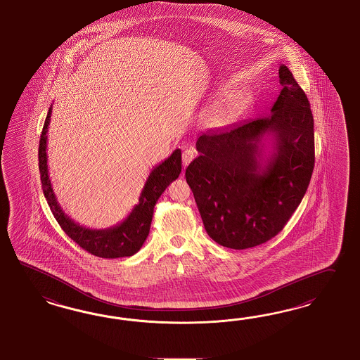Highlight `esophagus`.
Masks as SVG:
<instances>
[{"label":"esophagus","mask_w":360,"mask_h":360,"mask_svg":"<svg viewBox=\"0 0 360 360\" xmlns=\"http://www.w3.org/2000/svg\"><path fill=\"white\" fill-rule=\"evenodd\" d=\"M195 155H196V150H195L194 148H191V146L184 150V153H182V162H184L185 167L194 160Z\"/></svg>","instance_id":"1"}]
</instances>
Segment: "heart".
<instances>
[{"instance_id":"heart-1","label":"heart","mask_w":360,"mask_h":360,"mask_svg":"<svg viewBox=\"0 0 360 360\" xmlns=\"http://www.w3.org/2000/svg\"><path fill=\"white\" fill-rule=\"evenodd\" d=\"M246 99L243 90H228L207 110L205 122L210 126H220L229 122L241 110Z\"/></svg>"}]
</instances>
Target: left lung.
Instances as JSON below:
<instances>
[{
  "mask_svg": "<svg viewBox=\"0 0 360 360\" xmlns=\"http://www.w3.org/2000/svg\"><path fill=\"white\" fill-rule=\"evenodd\" d=\"M269 117L208 131L186 169L205 231L214 243L243 250L267 243L302 203L314 167L311 105L285 65ZM264 141L271 151L265 155Z\"/></svg>",
  "mask_w": 360,
  "mask_h": 360,
  "instance_id": "1",
  "label": "left lung"
}]
</instances>
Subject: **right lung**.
Here are the masks:
<instances>
[{
    "label": "right lung",
    "mask_w": 360,
    "mask_h": 360,
    "mask_svg": "<svg viewBox=\"0 0 360 360\" xmlns=\"http://www.w3.org/2000/svg\"><path fill=\"white\" fill-rule=\"evenodd\" d=\"M52 106L49 107L39 141V172L43 194L61 229L88 253L99 258L131 257L140 250L149 234L155 202L166 187L176 179L182 170L181 149H175L170 157L153 167L139 198V205L122 223L107 229H90L73 221L56 200L51 185L47 165V132Z\"/></svg>",
    "instance_id": "1"
}]
</instances>
